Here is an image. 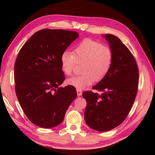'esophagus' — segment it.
<instances>
[{
	"label": "esophagus",
	"instance_id": "obj_1",
	"mask_svg": "<svg viewBox=\"0 0 155 155\" xmlns=\"http://www.w3.org/2000/svg\"><path fill=\"white\" fill-rule=\"evenodd\" d=\"M77 96L78 97H81L82 95V91L80 89H77Z\"/></svg>",
	"mask_w": 155,
	"mask_h": 155
}]
</instances>
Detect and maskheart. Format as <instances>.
Segmentation results:
<instances>
[{"label": "heart", "instance_id": "obj_1", "mask_svg": "<svg viewBox=\"0 0 155 155\" xmlns=\"http://www.w3.org/2000/svg\"><path fill=\"white\" fill-rule=\"evenodd\" d=\"M62 71L71 75L77 62H82V73L67 80L68 85L77 89L89 86L95 81H101L107 74L113 61V50L108 46L91 38H84L74 47L73 52L64 51L60 58Z\"/></svg>", "mask_w": 155, "mask_h": 155}]
</instances>
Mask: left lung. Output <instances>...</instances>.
<instances>
[{
  "label": "left lung",
  "instance_id": "1",
  "mask_svg": "<svg viewBox=\"0 0 155 155\" xmlns=\"http://www.w3.org/2000/svg\"><path fill=\"white\" fill-rule=\"evenodd\" d=\"M113 52V61L107 74L93 89L101 94L85 91L84 119L88 126L98 131H108L124 120L135 100L139 83V68L133 54L116 36L106 34Z\"/></svg>",
  "mask_w": 155,
  "mask_h": 155
}]
</instances>
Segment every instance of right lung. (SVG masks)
<instances>
[{
  "instance_id": "add662e5",
  "label": "right lung",
  "mask_w": 155,
  "mask_h": 155,
  "mask_svg": "<svg viewBox=\"0 0 155 155\" xmlns=\"http://www.w3.org/2000/svg\"><path fill=\"white\" fill-rule=\"evenodd\" d=\"M78 37L77 32L42 29L20 50L15 64V92L26 116L42 128L61 124L77 97L71 85L59 87L65 79L61 55Z\"/></svg>"
}]
</instances>
